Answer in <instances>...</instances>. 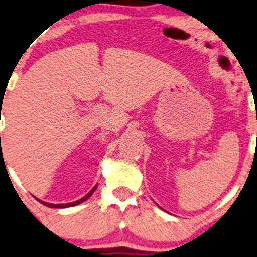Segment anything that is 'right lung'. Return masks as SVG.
I'll return each instance as SVG.
<instances>
[{
    "label": "right lung",
    "instance_id": "right-lung-1",
    "mask_svg": "<svg viewBox=\"0 0 257 257\" xmlns=\"http://www.w3.org/2000/svg\"><path fill=\"white\" fill-rule=\"evenodd\" d=\"M96 188H97V185L94 186V187L92 188V190H91L90 192H88L87 194H86L85 197H82V198L79 199V201L71 202V203H65V204H51V203H47V202H42V201H39V202H40V203H42V204H44V206L50 207V208H67V207H74V206H77V204L82 203V202H85L86 199L90 198L91 194H92V193L94 192V191H96Z\"/></svg>",
    "mask_w": 257,
    "mask_h": 257
}]
</instances>
